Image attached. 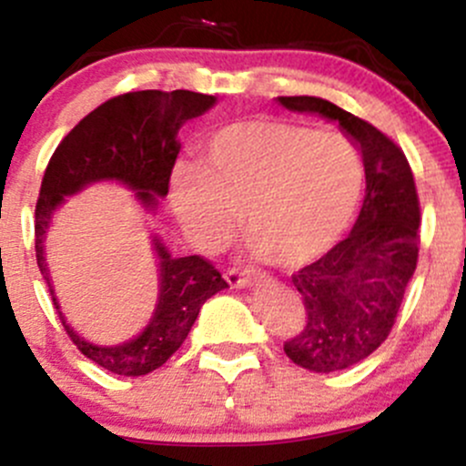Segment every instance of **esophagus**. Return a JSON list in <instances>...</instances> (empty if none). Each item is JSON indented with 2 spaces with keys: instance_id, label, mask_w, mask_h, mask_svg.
Returning a JSON list of instances; mask_svg holds the SVG:
<instances>
[{
  "instance_id": "esophagus-1",
  "label": "esophagus",
  "mask_w": 466,
  "mask_h": 466,
  "mask_svg": "<svg viewBox=\"0 0 466 466\" xmlns=\"http://www.w3.org/2000/svg\"><path fill=\"white\" fill-rule=\"evenodd\" d=\"M226 280L232 287H245V285H249L251 274L248 269H237V267H229V269L226 271Z\"/></svg>"
}]
</instances>
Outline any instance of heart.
I'll list each match as a JSON object with an SVG mask.
<instances>
[{"mask_svg": "<svg viewBox=\"0 0 466 466\" xmlns=\"http://www.w3.org/2000/svg\"><path fill=\"white\" fill-rule=\"evenodd\" d=\"M203 168L179 166L170 206L195 248L215 251L238 226L276 267H302L349 228L360 203L363 162L339 131L280 120H245L203 144Z\"/></svg>", "mask_w": 466, "mask_h": 466, "instance_id": "b5f03b06", "label": "heart"}]
</instances>
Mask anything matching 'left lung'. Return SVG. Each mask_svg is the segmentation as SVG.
Wrapping results in <instances>:
<instances>
[{"label":"left lung","instance_id":"8db88e82","mask_svg":"<svg viewBox=\"0 0 466 466\" xmlns=\"http://www.w3.org/2000/svg\"><path fill=\"white\" fill-rule=\"evenodd\" d=\"M278 103L339 122L366 170L352 232L291 276L304 326L285 341L287 357L311 372H337L372 355L397 322L419 260V192L405 153L370 122L315 96H278Z\"/></svg>","mask_w":466,"mask_h":466}]
</instances>
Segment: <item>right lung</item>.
I'll return each instance as SVG.
<instances>
[{
    "mask_svg": "<svg viewBox=\"0 0 466 466\" xmlns=\"http://www.w3.org/2000/svg\"><path fill=\"white\" fill-rule=\"evenodd\" d=\"M217 103L215 96L175 89H144L120 94L96 106L92 114L63 137L41 181L35 210L36 265L50 289L58 319L87 360L122 377H140L164 366L188 337L201 304L228 287L215 265L203 256L173 258L155 237L159 258V298L147 329L120 346H96L66 324L47 274L44 238L52 212L67 195L100 179H116L137 190L144 208L157 206L168 195L170 173L179 155L181 125L201 116Z\"/></svg>",
    "mask_w": 466,
    "mask_h": 466,
    "instance_id": "obj_1",
    "label": "right lung"
}]
</instances>
